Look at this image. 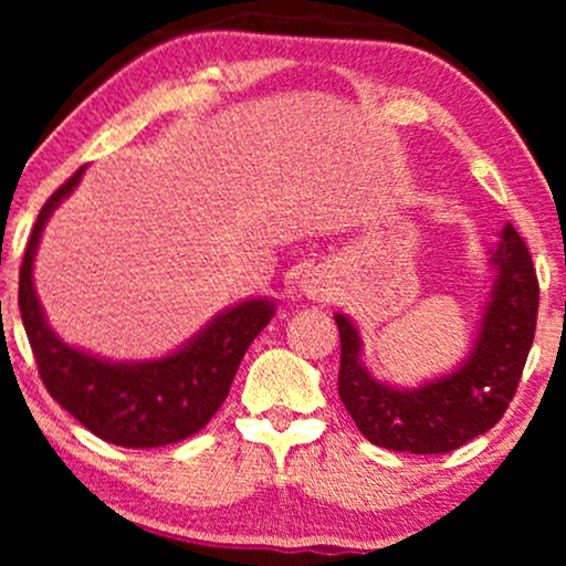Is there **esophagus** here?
Here are the masks:
<instances>
[{
    "label": "esophagus",
    "instance_id": "obj_1",
    "mask_svg": "<svg viewBox=\"0 0 566 566\" xmlns=\"http://www.w3.org/2000/svg\"><path fill=\"white\" fill-rule=\"evenodd\" d=\"M301 291L306 293L308 298H327L329 296V275H324L322 270H308L301 277Z\"/></svg>",
    "mask_w": 566,
    "mask_h": 566
}]
</instances>
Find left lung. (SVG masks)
Masks as SVG:
<instances>
[{
	"mask_svg": "<svg viewBox=\"0 0 566 566\" xmlns=\"http://www.w3.org/2000/svg\"><path fill=\"white\" fill-rule=\"evenodd\" d=\"M490 273V293L469 355L448 374L417 386H397L370 374L363 363L358 324L347 314H335L343 345L339 399L370 443L422 455L448 453L494 428L505 415L538 314V277L513 223L500 231Z\"/></svg>",
	"mask_w": 566,
	"mask_h": 566,
	"instance_id": "left-lung-1",
	"label": "left lung"
}]
</instances>
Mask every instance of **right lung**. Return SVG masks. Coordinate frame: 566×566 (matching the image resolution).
Returning a JSON list of instances; mask_svg holds the SVG:
<instances>
[{"mask_svg": "<svg viewBox=\"0 0 566 566\" xmlns=\"http://www.w3.org/2000/svg\"><path fill=\"white\" fill-rule=\"evenodd\" d=\"M80 167L38 213L20 268L18 304L45 389L92 436L123 448H159L196 436L219 412L252 339L275 316L268 296L223 308L177 350L149 360H113L61 339L45 319L33 262L53 211L72 196Z\"/></svg>", "mask_w": 566, "mask_h": 566, "instance_id": "1", "label": "right lung"}]
</instances>
